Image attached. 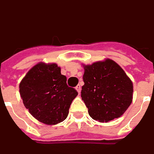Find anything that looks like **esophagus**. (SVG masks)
<instances>
[{
	"label": "esophagus",
	"mask_w": 154,
	"mask_h": 154,
	"mask_svg": "<svg viewBox=\"0 0 154 154\" xmlns=\"http://www.w3.org/2000/svg\"><path fill=\"white\" fill-rule=\"evenodd\" d=\"M75 88H76V90H77V92H78L79 94H81V85H80V84H79V85H77V87H76Z\"/></svg>",
	"instance_id": "34e87169"
}]
</instances>
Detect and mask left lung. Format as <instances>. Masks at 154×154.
I'll list each match as a JSON object with an SVG mask.
<instances>
[{
  "instance_id": "8db88e82",
  "label": "left lung",
  "mask_w": 154,
  "mask_h": 154,
  "mask_svg": "<svg viewBox=\"0 0 154 154\" xmlns=\"http://www.w3.org/2000/svg\"><path fill=\"white\" fill-rule=\"evenodd\" d=\"M81 99L92 119L107 122L120 117L132 103L133 83L112 60L84 66Z\"/></svg>"
}]
</instances>
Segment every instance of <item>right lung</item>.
I'll return each instance as SVG.
<instances>
[{"instance_id": "1", "label": "right lung", "mask_w": 154, "mask_h": 154, "mask_svg": "<svg viewBox=\"0 0 154 154\" xmlns=\"http://www.w3.org/2000/svg\"><path fill=\"white\" fill-rule=\"evenodd\" d=\"M20 94L29 112L39 121L55 125L65 120L78 92L66 84L56 64L39 63L20 83Z\"/></svg>"}]
</instances>
